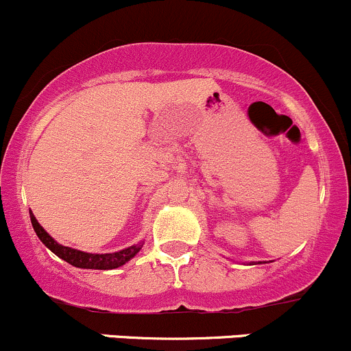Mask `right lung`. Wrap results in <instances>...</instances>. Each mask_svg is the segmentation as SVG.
<instances>
[{"label":"right lung","mask_w":351,"mask_h":351,"mask_svg":"<svg viewBox=\"0 0 351 351\" xmlns=\"http://www.w3.org/2000/svg\"><path fill=\"white\" fill-rule=\"evenodd\" d=\"M29 219H32L33 229H35L36 236L40 237L41 243L51 252H55L58 258H62L63 261H66L69 265L75 267H84V269H115V267L123 266L127 261H130L142 250V246H144V243H138L130 247H125L122 251L107 252V254H92V252L78 251L73 250V247L62 246V244L56 243L53 237L41 228L40 222L33 216V213H29Z\"/></svg>","instance_id":"right-lung-1"}]
</instances>
